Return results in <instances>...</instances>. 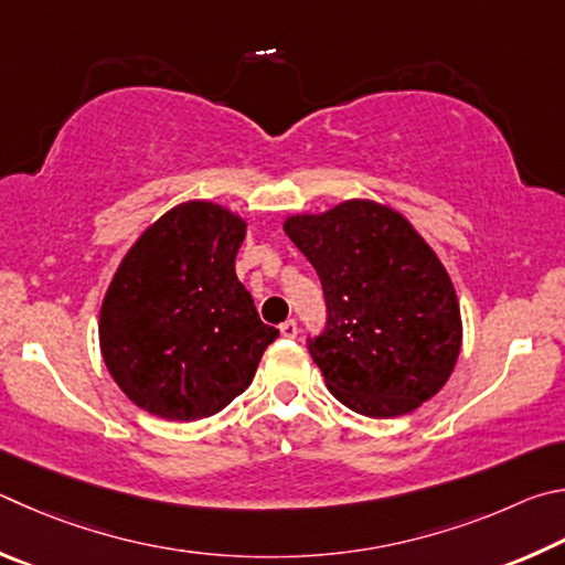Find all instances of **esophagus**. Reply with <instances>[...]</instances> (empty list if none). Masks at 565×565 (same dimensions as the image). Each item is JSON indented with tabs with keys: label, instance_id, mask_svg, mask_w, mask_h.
<instances>
[{
	"label": "esophagus",
	"instance_id": "obj_1",
	"mask_svg": "<svg viewBox=\"0 0 565 565\" xmlns=\"http://www.w3.org/2000/svg\"><path fill=\"white\" fill-rule=\"evenodd\" d=\"M280 334H282V338H288V340L298 338V322H295V320H285V322L280 324Z\"/></svg>",
	"mask_w": 565,
	"mask_h": 565
}]
</instances>
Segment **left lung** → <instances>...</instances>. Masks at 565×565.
I'll list each match as a JSON object with an SVG mask.
<instances>
[{
    "label": "left lung",
    "instance_id": "8db88e82",
    "mask_svg": "<svg viewBox=\"0 0 565 565\" xmlns=\"http://www.w3.org/2000/svg\"><path fill=\"white\" fill-rule=\"evenodd\" d=\"M282 231L320 275L328 328L310 342L324 384L372 419L419 409L457 367L461 310L447 267L394 207L352 198Z\"/></svg>",
    "mask_w": 565,
    "mask_h": 565
}]
</instances>
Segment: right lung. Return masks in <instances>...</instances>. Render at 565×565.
I'll use <instances>...</instances> for the list:
<instances>
[{
    "label": "right lung",
    "instance_id": "add662e5",
    "mask_svg": "<svg viewBox=\"0 0 565 565\" xmlns=\"http://www.w3.org/2000/svg\"><path fill=\"white\" fill-rule=\"evenodd\" d=\"M247 221L185 201L138 235L98 312L106 370L136 407L171 422L225 409L277 334L235 275Z\"/></svg>",
    "mask_w": 565,
    "mask_h": 565
}]
</instances>
